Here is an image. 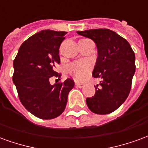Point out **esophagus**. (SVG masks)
Segmentation results:
<instances>
[{
  "mask_svg": "<svg viewBox=\"0 0 148 148\" xmlns=\"http://www.w3.org/2000/svg\"><path fill=\"white\" fill-rule=\"evenodd\" d=\"M75 85H76V86L78 87V88H82V87L84 86V84L80 83V82H75Z\"/></svg>",
  "mask_w": 148,
  "mask_h": 148,
  "instance_id": "obj_1",
  "label": "esophagus"
}]
</instances>
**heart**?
I'll return each mask as SVG.
<instances>
[{
	"label": "heart",
	"instance_id": "b5f03b06",
	"mask_svg": "<svg viewBox=\"0 0 148 148\" xmlns=\"http://www.w3.org/2000/svg\"><path fill=\"white\" fill-rule=\"evenodd\" d=\"M92 66V62L89 60H77L69 66L68 71L76 80L85 81L90 76Z\"/></svg>",
	"mask_w": 148,
	"mask_h": 148
}]
</instances>
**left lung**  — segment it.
Here are the masks:
<instances>
[{
    "mask_svg": "<svg viewBox=\"0 0 148 148\" xmlns=\"http://www.w3.org/2000/svg\"><path fill=\"white\" fill-rule=\"evenodd\" d=\"M93 39L98 56L93 71L101 77L99 86L92 97H87L88 108L96 114H109L127 99L135 71V53L129 42L115 32L106 28L77 32Z\"/></svg>",
    "mask_w": 148,
    "mask_h": 148,
    "instance_id": "left-lung-1",
    "label": "left lung"
}]
</instances>
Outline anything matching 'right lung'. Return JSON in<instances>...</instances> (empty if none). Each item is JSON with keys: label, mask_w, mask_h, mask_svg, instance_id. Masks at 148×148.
Returning a JSON list of instances; mask_svg holds the SVG:
<instances>
[{"label": "right lung", "mask_w": 148, "mask_h": 148, "mask_svg": "<svg viewBox=\"0 0 148 148\" xmlns=\"http://www.w3.org/2000/svg\"><path fill=\"white\" fill-rule=\"evenodd\" d=\"M66 32L43 30L25 40L14 61L12 81L24 108L44 120L54 119L65 110L74 82L50 84V77H61L55 71L60 63L59 47Z\"/></svg>", "instance_id": "add662e5"}]
</instances>
